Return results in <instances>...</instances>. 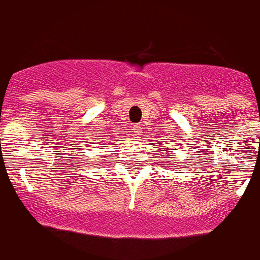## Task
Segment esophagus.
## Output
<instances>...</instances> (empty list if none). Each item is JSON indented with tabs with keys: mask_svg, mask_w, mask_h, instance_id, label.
I'll list each match as a JSON object with an SVG mask.
<instances>
[{
	"mask_svg": "<svg viewBox=\"0 0 260 260\" xmlns=\"http://www.w3.org/2000/svg\"><path fill=\"white\" fill-rule=\"evenodd\" d=\"M132 130L136 136H141V133H142V126H141V123H134L133 124Z\"/></svg>",
	"mask_w": 260,
	"mask_h": 260,
	"instance_id": "obj_1",
	"label": "esophagus"
}]
</instances>
